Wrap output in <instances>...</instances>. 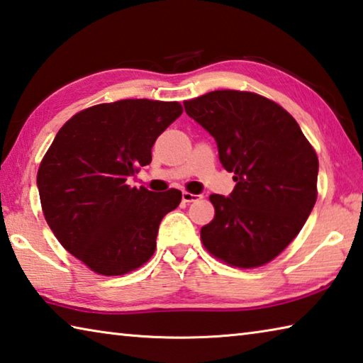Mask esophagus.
<instances>
[{"instance_id": "34e87169", "label": "esophagus", "mask_w": 363, "mask_h": 363, "mask_svg": "<svg viewBox=\"0 0 363 363\" xmlns=\"http://www.w3.org/2000/svg\"><path fill=\"white\" fill-rule=\"evenodd\" d=\"M200 199H201V195H196V194H192V192H182L184 203H192V201H196Z\"/></svg>"}]
</instances>
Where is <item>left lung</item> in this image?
Here are the masks:
<instances>
[{
    "instance_id": "1",
    "label": "left lung",
    "mask_w": 363,
    "mask_h": 363,
    "mask_svg": "<svg viewBox=\"0 0 363 363\" xmlns=\"http://www.w3.org/2000/svg\"><path fill=\"white\" fill-rule=\"evenodd\" d=\"M184 107L216 139L235 181L230 196L210 195L214 218L201 227V243L229 266L261 267L293 242L315 205L314 147L284 107L250 91H211Z\"/></svg>"
}]
</instances>
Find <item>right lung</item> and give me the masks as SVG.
Masks as SVG:
<instances>
[{
	"label": "right lung",
	"mask_w": 363,
	"mask_h": 363,
	"mask_svg": "<svg viewBox=\"0 0 363 363\" xmlns=\"http://www.w3.org/2000/svg\"><path fill=\"white\" fill-rule=\"evenodd\" d=\"M181 113L179 102L97 104L73 115L43 157L36 184L46 223L93 272L125 275L155 253L158 225L182 194H153L126 179L152 162L157 138Z\"/></svg>",
	"instance_id": "right-lung-1"
}]
</instances>
